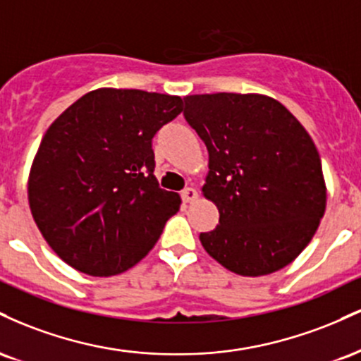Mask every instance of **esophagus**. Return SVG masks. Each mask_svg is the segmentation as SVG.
Instances as JSON below:
<instances>
[{"label":"esophagus","mask_w":361,"mask_h":361,"mask_svg":"<svg viewBox=\"0 0 361 361\" xmlns=\"http://www.w3.org/2000/svg\"><path fill=\"white\" fill-rule=\"evenodd\" d=\"M197 197H198L197 190L192 188V186H188V188H185L183 192H181V198H183V202H186V204H190V202L197 200Z\"/></svg>","instance_id":"esophagus-1"}]
</instances>
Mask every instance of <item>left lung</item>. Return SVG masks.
I'll use <instances>...</instances> for the list:
<instances>
[{
  "mask_svg": "<svg viewBox=\"0 0 361 361\" xmlns=\"http://www.w3.org/2000/svg\"><path fill=\"white\" fill-rule=\"evenodd\" d=\"M185 118L209 151L202 193L219 226L200 234L227 270L261 276L292 263L316 234L326 183L316 144L280 102L256 93L185 97Z\"/></svg>",
  "mask_w": 361,
  "mask_h": 361,
  "instance_id": "1",
  "label": "left lung"
}]
</instances>
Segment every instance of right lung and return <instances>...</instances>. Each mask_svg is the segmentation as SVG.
I'll use <instances>...</instances> for the list:
<instances>
[{
  "label": "right lung",
  "mask_w": 361,
  "mask_h": 361,
  "mask_svg": "<svg viewBox=\"0 0 361 361\" xmlns=\"http://www.w3.org/2000/svg\"><path fill=\"white\" fill-rule=\"evenodd\" d=\"M181 105L171 94L100 88L47 128L28 176V204L45 241L74 270H128L180 210V195L157 185L152 137Z\"/></svg>",
  "instance_id": "obj_1"
}]
</instances>
